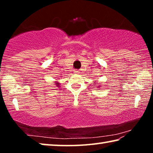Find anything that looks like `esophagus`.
Segmentation results:
<instances>
[{
  "instance_id": "34e87169",
  "label": "esophagus",
  "mask_w": 153,
  "mask_h": 153,
  "mask_svg": "<svg viewBox=\"0 0 153 153\" xmlns=\"http://www.w3.org/2000/svg\"><path fill=\"white\" fill-rule=\"evenodd\" d=\"M79 74V71H74V74Z\"/></svg>"
}]
</instances>
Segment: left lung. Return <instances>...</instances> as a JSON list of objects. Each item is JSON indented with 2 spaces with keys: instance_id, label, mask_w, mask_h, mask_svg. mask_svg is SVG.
I'll list each match as a JSON object with an SVG mask.
<instances>
[{
  "instance_id": "8db88e82",
  "label": "left lung",
  "mask_w": 153,
  "mask_h": 153,
  "mask_svg": "<svg viewBox=\"0 0 153 153\" xmlns=\"http://www.w3.org/2000/svg\"><path fill=\"white\" fill-rule=\"evenodd\" d=\"M98 87H100V86H98Z\"/></svg>"
}]
</instances>
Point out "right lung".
<instances>
[{
    "instance_id": "add662e5",
    "label": "right lung",
    "mask_w": 153,
    "mask_h": 153,
    "mask_svg": "<svg viewBox=\"0 0 153 153\" xmlns=\"http://www.w3.org/2000/svg\"><path fill=\"white\" fill-rule=\"evenodd\" d=\"M55 86H56V87H60V83H59V82H57V81H55Z\"/></svg>"
}]
</instances>
